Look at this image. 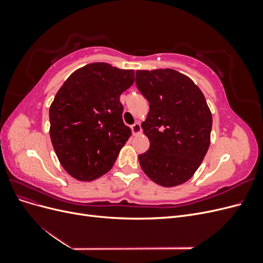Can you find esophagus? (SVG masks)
<instances>
[{"mask_svg":"<svg viewBox=\"0 0 263 263\" xmlns=\"http://www.w3.org/2000/svg\"><path fill=\"white\" fill-rule=\"evenodd\" d=\"M132 132L134 135H138L141 133V126L138 122L135 123L134 125H132Z\"/></svg>","mask_w":263,"mask_h":263,"instance_id":"34e87169","label":"esophagus"}]
</instances>
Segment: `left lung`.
<instances>
[{"label": "left lung", "mask_w": 263, "mask_h": 263, "mask_svg": "<svg viewBox=\"0 0 263 263\" xmlns=\"http://www.w3.org/2000/svg\"><path fill=\"white\" fill-rule=\"evenodd\" d=\"M136 85L149 102L141 127L150 146L138 156L142 171L172 187L192 178L211 144L213 118L204 94L173 69L138 70Z\"/></svg>", "instance_id": "8db88e82"}]
</instances>
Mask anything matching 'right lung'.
Listing matches in <instances>:
<instances>
[{
  "label": "right lung",
  "instance_id": "right-lung-1",
  "mask_svg": "<svg viewBox=\"0 0 263 263\" xmlns=\"http://www.w3.org/2000/svg\"><path fill=\"white\" fill-rule=\"evenodd\" d=\"M134 81V70L94 62L76 70L55 94L49 108L50 139L72 178L93 181L115 163L132 135L119 97Z\"/></svg>",
  "mask_w": 263,
  "mask_h": 263
}]
</instances>
